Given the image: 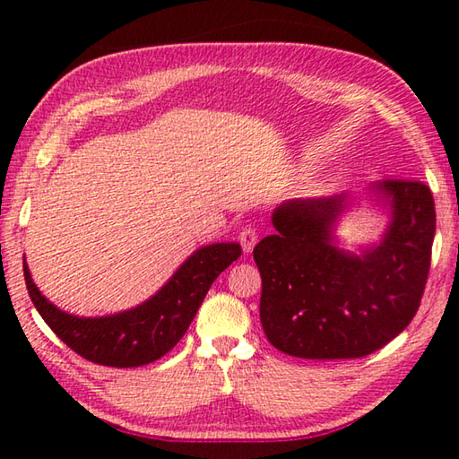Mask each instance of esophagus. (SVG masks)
Returning a JSON list of instances; mask_svg holds the SVG:
<instances>
[{
  "mask_svg": "<svg viewBox=\"0 0 459 459\" xmlns=\"http://www.w3.org/2000/svg\"><path fill=\"white\" fill-rule=\"evenodd\" d=\"M257 238H259L257 229H253V227H245L243 230L238 232L240 247H243L245 253H251V251H253L255 245H257Z\"/></svg>",
  "mask_w": 459,
  "mask_h": 459,
  "instance_id": "obj_1",
  "label": "esophagus"
}]
</instances>
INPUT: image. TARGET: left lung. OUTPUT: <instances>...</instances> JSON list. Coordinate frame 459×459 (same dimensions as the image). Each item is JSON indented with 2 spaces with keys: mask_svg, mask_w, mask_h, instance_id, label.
<instances>
[{
  "mask_svg": "<svg viewBox=\"0 0 459 459\" xmlns=\"http://www.w3.org/2000/svg\"><path fill=\"white\" fill-rule=\"evenodd\" d=\"M372 190L391 204L383 243L362 255L332 245L344 196L295 200L273 214L275 235L253 248L261 273V324L277 351L298 359H362L407 328L431 265L435 206L409 178Z\"/></svg>",
  "mask_w": 459,
  "mask_h": 459,
  "instance_id": "obj_1",
  "label": "left lung"
}]
</instances>
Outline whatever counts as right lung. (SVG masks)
<instances>
[{
	"mask_svg": "<svg viewBox=\"0 0 459 459\" xmlns=\"http://www.w3.org/2000/svg\"><path fill=\"white\" fill-rule=\"evenodd\" d=\"M240 253L243 251L237 243L202 247L145 304L105 317L60 312L34 285L26 261L24 277L30 299L42 320L71 351L103 367L134 368L172 351L188 330L214 279L237 261Z\"/></svg>",
	"mask_w": 459,
	"mask_h": 459,
	"instance_id": "1",
	"label": "right lung"
}]
</instances>
